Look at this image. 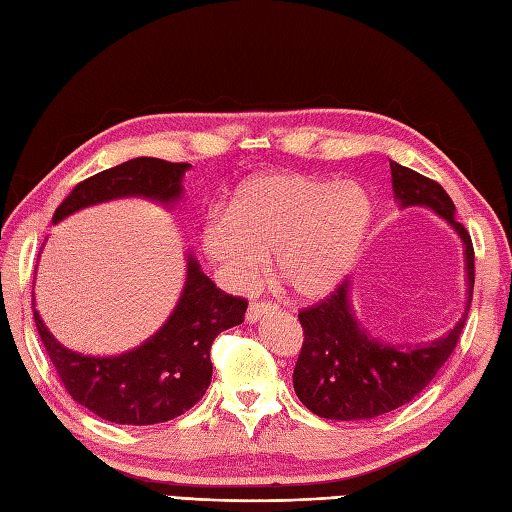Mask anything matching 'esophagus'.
Masks as SVG:
<instances>
[{"mask_svg": "<svg viewBox=\"0 0 512 512\" xmlns=\"http://www.w3.org/2000/svg\"><path fill=\"white\" fill-rule=\"evenodd\" d=\"M274 309V304L271 302H267V300H254V302H249V306H247V322H258V317H263V313H267V311H271Z\"/></svg>", "mask_w": 512, "mask_h": 512, "instance_id": "1", "label": "esophagus"}]
</instances>
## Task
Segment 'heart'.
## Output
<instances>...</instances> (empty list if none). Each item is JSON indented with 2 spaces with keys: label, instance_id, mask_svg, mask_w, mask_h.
Masks as SVG:
<instances>
[{
  "label": "heart",
  "instance_id": "b5f03b06",
  "mask_svg": "<svg viewBox=\"0 0 512 512\" xmlns=\"http://www.w3.org/2000/svg\"><path fill=\"white\" fill-rule=\"evenodd\" d=\"M372 203L355 184L302 173L263 175L206 221L201 243L234 287H252L276 249V269L300 298H322L357 263Z\"/></svg>",
  "mask_w": 512,
  "mask_h": 512
}]
</instances>
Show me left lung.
Returning a JSON list of instances; mask_svg holds the SVG:
<instances>
[{
	"label": "left lung",
	"mask_w": 512,
	"mask_h": 512,
	"mask_svg": "<svg viewBox=\"0 0 512 512\" xmlns=\"http://www.w3.org/2000/svg\"><path fill=\"white\" fill-rule=\"evenodd\" d=\"M394 195L403 208L429 206L447 219L464 243L467 256V311L451 331L425 346H392L366 333L352 315L350 282H339L324 300L304 306L298 320L304 342L293 370V390L317 416L328 420H368L410 403L423 392L456 350L475 285L471 234L456 219V206L438 181L390 162Z\"/></svg>",
	"instance_id": "obj_1"
}]
</instances>
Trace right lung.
<instances>
[{"label":"right lung","mask_w":512,"mask_h":512,"mask_svg":"<svg viewBox=\"0 0 512 512\" xmlns=\"http://www.w3.org/2000/svg\"><path fill=\"white\" fill-rule=\"evenodd\" d=\"M188 168L186 162L135 157L76 184L54 210L52 221L129 195L170 203L179 199ZM32 311L59 381L78 405L116 425H155L188 412L206 394L214 337L243 324L247 300L221 291L190 258L186 287L173 315L149 342L120 357H85L63 348L41 322L34 302Z\"/></svg>","instance_id":"add662e5"}]
</instances>
